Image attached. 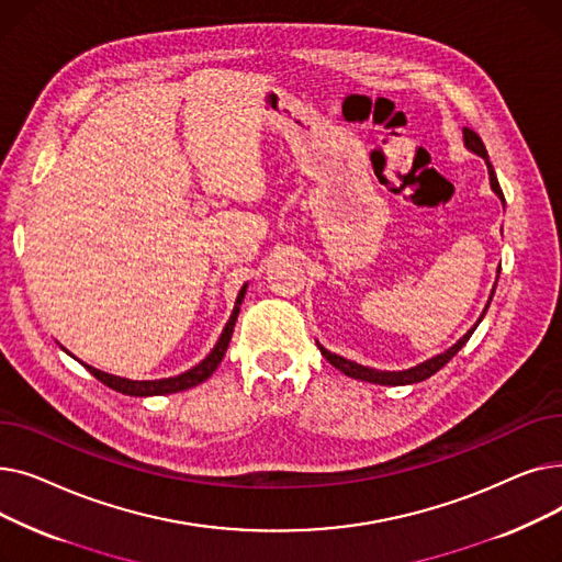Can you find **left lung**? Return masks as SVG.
I'll return each mask as SVG.
<instances>
[{"label": "left lung", "instance_id": "obj_1", "mask_svg": "<svg viewBox=\"0 0 562 562\" xmlns=\"http://www.w3.org/2000/svg\"><path fill=\"white\" fill-rule=\"evenodd\" d=\"M462 138H464V147L469 153H474V155H479L481 159H485V164H487V175H490V187H492V191L498 195V200L504 202V206H506V200H504V191H501V187H498V180H496V172H494V168H492V164H490V157H487V150H485V145H483V140H481V136L476 134V132H471V130H462ZM496 273H501V266H498V271ZM496 280H498V276H496ZM494 289H496V282H494V286H492V291H490V299H487V305H485V310H483V314L479 316V321L474 323V326H471L451 348H447L445 352H439V356H435V358H430V360H426V362H422V364H417V367H409V369H403V371H380V369H371V367H364V364H358V362H352V360H346V358H341V356H335V352H330L328 348H323L318 341H316V346H318V350H321V356L326 358L335 369H339L344 375H348V378H356V380H364V382H373V385H415V382H422V380H426V378H430L432 373H437L441 367H445L456 352L469 341V337L474 335V330L479 328V323L483 321V316H485V312H487V307H490V303H492V296H494Z\"/></svg>", "mask_w": 562, "mask_h": 562}]
</instances>
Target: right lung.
Wrapping results in <instances>:
<instances>
[{
  "label": "right lung",
  "mask_w": 562,
  "mask_h": 562,
  "mask_svg": "<svg viewBox=\"0 0 562 562\" xmlns=\"http://www.w3.org/2000/svg\"><path fill=\"white\" fill-rule=\"evenodd\" d=\"M246 289H248V284H244L241 291H239V296H236V303H234V310H232V314H229V321L225 323V328H223V333H221L216 346L210 350V356H206L202 362H198L195 367H191L189 371H184V373H180V375L159 378V380H130V378H123V375H113V373L100 371V369H95V367H91V364H86V362H81V360H79V362H81L88 371H91L100 382H104L106 387H111V390H115V392H121V394H125V396H164V394H175V392L191 390V387L200 385V382H204L206 378H210V375L218 369V364H221V360H223V356H225V350H227V346H229L236 316H239L241 303H244V299H246ZM61 348H64V346H61ZM64 350H66V348H64ZM66 352H68V356H72L70 350H66ZM72 358H75V356H72ZM75 360H77V358H75Z\"/></svg>",
  "instance_id": "right-lung-1"
}]
</instances>
